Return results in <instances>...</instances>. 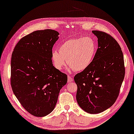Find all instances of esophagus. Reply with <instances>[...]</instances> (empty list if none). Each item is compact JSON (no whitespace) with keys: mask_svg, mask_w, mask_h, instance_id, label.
<instances>
[{"mask_svg":"<svg viewBox=\"0 0 134 134\" xmlns=\"http://www.w3.org/2000/svg\"><path fill=\"white\" fill-rule=\"evenodd\" d=\"M73 81V77H71V76H68V79H67L68 82H71Z\"/></svg>","mask_w":134,"mask_h":134,"instance_id":"1","label":"esophagus"}]
</instances>
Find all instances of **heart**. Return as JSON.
<instances>
[{"label": "heart", "mask_w": 134, "mask_h": 134, "mask_svg": "<svg viewBox=\"0 0 134 134\" xmlns=\"http://www.w3.org/2000/svg\"><path fill=\"white\" fill-rule=\"evenodd\" d=\"M96 49V44L92 38H74L63 42L59 46V52L52 51V61L54 67L59 70L63 69L67 63L69 71H82L91 64Z\"/></svg>", "instance_id": "1"}]
</instances>
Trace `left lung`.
<instances>
[{
  "label": "left lung",
  "mask_w": 134,
  "mask_h": 134,
  "mask_svg": "<svg viewBox=\"0 0 134 134\" xmlns=\"http://www.w3.org/2000/svg\"><path fill=\"white\" fill-rule=\"evenodd\" d=\"M98 48L91 64L74 77L76 100L83 111L98 114L110 108L118 97L125 69L121 47L107 33L93 31Z\"/></svg>",
  "instance_id": "8db88e82"
}]
</instances>
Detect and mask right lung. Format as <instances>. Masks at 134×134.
I'll return each mask as SVG.
<instances>
[{
	"label": "right lung",
	"instance_id": "obj_1",
	"mask_svg": "<svg viewBox=\"0 0 134 134\" xmlns=\"http://www.w3.org/2000/svg\"><path fill=\"white\" fill-rule=\"evenodd\" d=\"M52 29L33 32L16 44L11 61V84L23 107L36 117L51 113L67 76L53 65L52 47L59 38Z\"/></svg>",
	"mask_w": 134,
	"mask_h": 134
}]
</instances>
